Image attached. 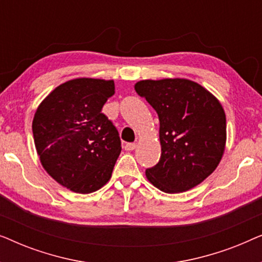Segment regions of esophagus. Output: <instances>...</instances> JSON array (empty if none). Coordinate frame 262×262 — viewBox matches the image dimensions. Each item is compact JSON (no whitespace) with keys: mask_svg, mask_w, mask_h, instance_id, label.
<instances>
[{"mask_svg":"<svg viewBox=\"0 0 262 262\" xmlns=\"http://www.w3.org/2000/svg\"><path fill=\"white\" fill-rule=\"evenodd\" d=\"M137 148V143H126V144L124 145V149L126 150V151H132V150H135Z\"/></svg>","mask_w":262,"mask_h":262,"instance_id":"esophagus-1","label":"esophagus"}]
</instances>
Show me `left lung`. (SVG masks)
Here are the masks:
<instances>
[{
    "instance_id": "left-lung-1",
    "label": "left lung",
    "mask_w": 262,
    "mask_h": 262,
    "mask_svg": "<svg viewBox=\"0 0 262 262\" xmlns=\"http://www.w3.org/2000/svg\"><path fill=\"white\" fill-rule=\"evenodd\" d=\"M135 91L160 119L161 159L145 170L164 193L195 187L213 173L225 150L227 120L220 100L187 78L143 80Z\"/></svg>"
}]
</instances>
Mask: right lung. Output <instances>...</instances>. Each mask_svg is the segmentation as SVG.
I'll use <instances>...</instances> for the list:
<instances>
[{
    "label": "right lung",
    "mask_w": 262,
    "mask_h": 262,
    "mask_svg": "<svg viewBox=\"0 0 262 262\" xmlns=\"http://www.w3.org/2000/svg\"><path fill=\"white\" fill-rule=\"evenodd\" d=\"M113 80L75 78L56 87L35 111L32 130L40 163L63 187L81 194L110 181L121 145L102 107Z\"/></svg>",
    "instance_id": "right-lung-1"
}]
</instances>
